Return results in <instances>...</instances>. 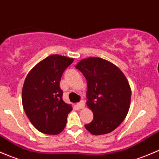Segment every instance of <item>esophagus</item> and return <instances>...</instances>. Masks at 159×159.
Instances as JSON below:
<instances>
[{
    "label": "esophagus",
    "instance_id": "34e87169",
    "mask_svg": "<svg viewBox=\"0 0 159 159\" xmlns=\"http://www.w3.org/2000/svg\"><path fill=\"white\" fill-rule=\"evenodd\" d=\"M76 106H77L78 108H80V109H83V108L85 107V102L83 100H81L80 102H78L77 104H76Z\"/></svg>",
    "mask_w": 159,
    "mask_h": 159
}]
</instances>
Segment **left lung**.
Instances as JSON below:
<instances>
[{"mask_svg": "<svg viewBox=\"0 0 159 159\" xmlns=\"http://www.w3.org/2000/svg\"><path fill=\"white\" fill-rule=\"evenodd\" d=\"M76 68L86 79V105L93 112L85 127L93 135L109 133L129 112L132 93L128 80L116 65L99 57L82 60Z\"/></svg>", "mask_w": 159, "mask_h": 159, "instance_id": "obj_1", "label": "left lung"}]
</instances>
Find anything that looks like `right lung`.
<instances>
[{
	"mask_svg": "<svg viewBox=\"0 0 159 159\" xmlns=\"http://www.w3.org/2000/svg\"><path fill=\"white\" fill-rule=\"evenodd\" d=\"M73 59L51 55L27 74L22 89L24 112L34 127L44 134L57 135L66 126L72 106L63 102L60 82Z\"/></svg>",
	"mask_w": 159,
	"mask_h": 159,
	"instance_id": "add662e5",
	"label": "right lung"
}]
</instances>
